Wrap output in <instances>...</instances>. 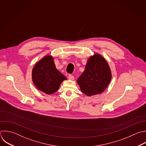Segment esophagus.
I'll use <instances>...</instances> for the list:
<instances>
[{
	"mask_svg": "<svg viewBox=\"0 0 146 146\" xmlns=\"http://www.w3.org/2000/svg\"><path fill=\"white\" fill-rule=\"evenodd\" d=\"M68 78V79H70V80H74V76L72 75H69Z\"/></svg>",
	"mask_w": 146,
	"mask_h": 146,
	"instance_id": "34e87169",
	"label": "esophagus"
}]
</instances>
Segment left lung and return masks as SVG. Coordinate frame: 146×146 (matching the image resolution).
<instances>
[{
	"label": "left lung",
	"instance_id": "8db88e82",
	"mask_svg": "<svg viewBox=\"0 0 146 146\" xmlns=\"http://www.w3.org/2000/svg\"><path fill=\"white\" fill-rule=\"evenodd\" d=\"M111 79V70L106 60L101 55L95 54L88 60L85 70L77 82L83 93L91 96L102 93Z\"/></svg>",
	"mask_w": 146,
	"mask_h": 146
}]
</instances>
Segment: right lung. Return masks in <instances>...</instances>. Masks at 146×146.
<instances>
[{
    "instance_id": "add662e5",
    "label": "right lung",
    "mask_w": 146,
    "mask_h": 146,
    "mask_svg": "<svg viewBox=\"0 0 146 146\" xmlns=\"http://www.w3.org/2000/svg\"><path fill=\"white\" fill-rule=\"evenodd\" d=\"M35 86L40 91L52 94L59 89L66 77L56 68L51 56H46L34 66L32 73Z\"/></svg>"
}]
</instances>
